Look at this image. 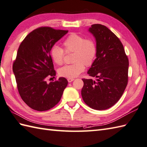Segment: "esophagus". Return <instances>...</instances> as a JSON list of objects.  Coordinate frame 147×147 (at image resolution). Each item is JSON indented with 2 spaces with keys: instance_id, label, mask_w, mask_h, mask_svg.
Here are the masks:
<instances>
[{
  "instance_id": "1",
  "label": "esophagus",
  "mask_w": 147,
  "mask_h": 147,
  "mask_svg": "<svg viewBox=\"0 0 147 147\" xmlns=\"http://www.w3.org/2000/svg\"><path fill=\"white\" fill-rule=\"evenodd\" d=\"M67 80L68 82H72L73 80H74V79H71V78H68V79H67Z\"/></svg>"
}]
</instances>
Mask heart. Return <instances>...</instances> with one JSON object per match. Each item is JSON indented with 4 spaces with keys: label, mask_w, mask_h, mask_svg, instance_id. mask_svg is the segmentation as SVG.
<instances>
[{
    "label": "heart",
    "mask_w": 147,
    "mask_h": 147,
    "mask_svg": "<svg viewBox=\"0 0 147 147\" xmlns=\"http://www.w3.org/2000/svg\"><path fill=\"white\" fill-rule=\"evenodd\" d=\"M63 46L67 53H74L71 59L74 63L59 68L60 76L72 79L84 70L85 65L90 67L93 64L97 54V47L94 40L71 34L65 38ZM64 55V50L58 46H53L50 50L51 58L56 65H60L63 63Z\"/></svg>",
    "instance_id": "1"
}]
</instances>
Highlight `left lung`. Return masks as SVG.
<instances>
[{"mask_svg": "<svg viewBox=\"0 0 147 147\" xmlns=\"http://www.w3.org/2000/svg\"><path fill=\"white\" fill-rule=\"evenodd\" d=\"M97 47L96 58L88 74L95 80L82 79L81 95L91 109H109L122 96L128 82L129 60L123 45L107 26L94 24L89 28Z\"/></svg>", "mask_w": 147, "mask_h": 147, "instance_id": "left-lung-1", "label": "left lung"}]
</instances>
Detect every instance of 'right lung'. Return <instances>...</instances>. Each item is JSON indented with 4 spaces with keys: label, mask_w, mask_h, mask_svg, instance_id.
Wrapping results in <instances>:
<instances>
[{
    "label": "right lung",
    "mask_w": 147,
    "mask_h": 147,
    "mask_svg": "<svg viewBox=\"0 0 147 147\" xmlns=\"http://www.w3.org/2000/svg\"><path fill=\"white\" fill-rule=\"evenodd\" d=\"M68 30L40 27L24 38L18 50L13 71L20 95L28 107L37 111H46L61 100L68 81L65 77L47 83L56 71L50 50Z\"/></svg>",
    "instance_id": "obj_1"
}]
</instances>
